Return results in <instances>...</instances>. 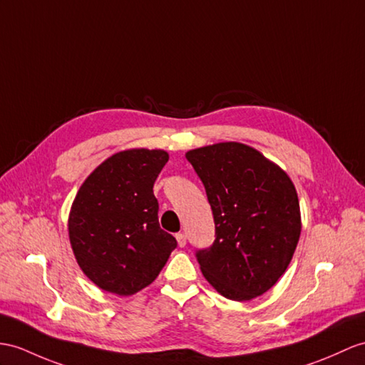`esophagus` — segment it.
<instances>
[{"label":"esophagus","instance_id":"34e87169","mask_svg":"<svg viewBox=\"0 0 365 365\" xmlns=\"http://www.w3.org/2000/svg\"><path fill=\"white\" fill-rule=\"evenodd\" d=\"M175 237H176V242H178V246H180V247H184V246H185V243H187V237H185V234H184V232H180V234H176Z\"/></svg>","mask_w":365,"mask_h":365}]
</instances>
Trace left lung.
Segmentation results:
<instances>
[{
	"instance_id": "left-lung-1",
	"label": "left lung",
	"mask_w": 365,
	"mask_h": 365,
	"mask_svg": "<svg viewBox=\"0 0 365 365\" xmlns=\"http://www.w3.org/2000/svg\"><path fill=\"white\" fill-rule=\"evenodd\" d=\"M185 158L204 184L215 221V242L197 251L202 275L226 299L262 296L287 271L299 242L294 184L240 142L195 148Z\"/></svg>"
}]
</instances>
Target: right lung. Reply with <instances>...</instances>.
Listing matches in <instances>:
<instances>
[{"label":"right lung","instance_id":"obj_1","mask_svg":"<svg viewBox=\"0 0 365 365\" xmlns=\"http://www.w3.org/2000/svg\"><path fill=\"white\" fill-rule=\"evenodd\" d=\"M164 150L133 148L103 161L71 206L69 242L80 269L103 291L131 296L152 283L176 247L158 221L153 184Z\"/></svg>","mask_w":365,"mask_h":365}]
</instances>
